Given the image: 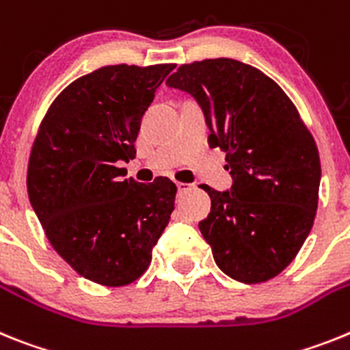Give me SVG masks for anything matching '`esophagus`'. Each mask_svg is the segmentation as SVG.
Segmentation results:
<instances>
[{
	"mask_svg": "<svg viewBox=\"0 0 350 350\" xmlns=\"http://www.w3.org/2000/svg\"><path fill=\"white\" fill-rule=\"evenodd\" d=\"M176 187H178L179 192H187V190H190V187H192V185L181 183V181H178V183H176Z\"/></svg>",
	"mask_w": 350,
	"mask_h": 350,
	"instance_id": "obj_1",
	"label": "esophagus"
}]
</instances>
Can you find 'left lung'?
I'll return each mask as SVG.
<instances>
[{"mask_svg": "<svg viewBox=\"0 0 350 350\" xmlns=\"http://www.w3.org/2000/svg\"><path fill=\"white\" fill-rule=\"evenodd\" d=\"M167 84L206 112L209 146L227 154L230 192L211 197L200 234L221 271L243 284L280 275L317 213L321 158L293 100L259 68L230 57L181 65Z\"/></svg>", "mask_w": 350, "mask_h": 350, "instance_id": "left-lung-1", "label": "left lung"}]
</instances>
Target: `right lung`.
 Returning a JSON list of instances; mask_svg holds the SVG:
<instances>
[{"label":"right lung","mask_w":350,"mask_h":350,"mask_svg":"<svg viewBox=\"0 0 350 350\" xmlns=\"http://www.w3.org/2000/svg\"><path fill=\"white\" fill-rule=\"evenodd\" d=\"M176 65H111L75 79L45 112L28 163V196L54 250L105 287L135 282L171 220L178 188L123 179L141 120Z\"/></svg>","instance_id":"obj_1"}]
</instances>
